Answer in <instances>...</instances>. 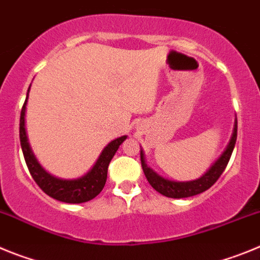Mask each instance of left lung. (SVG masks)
<instances>
[{"mask_svg": "<svg viewBox=\"0 0 260 260\" xmlns=\"http://www.w3.org/2000/svg\"><path fill=\"white\" fill-rule=\"evenodd\" d=\"M237 141V118L234 121L233 133H232V138L229 141L228 146L224 150V152L220 155V157L211 165L208 169L201 178L194 181H187V182H176V181H169L162 178L161 176H158L156 172H153L148 165L146 164L144 160V153L141 150V161L143 172L146 174L147 181L150 182L153 189L160 194L165 195L168 198H189V197H194L201 192L206 191L219 180V177L221 176L222 172L225 171V168L228 165L229 158H231L232 152H233L234 144Z\"/></svg>", "mask_w": 260, "mask_h": 260, "instance_id": "left-lung-1", "label": "left lung"}]
</instances>
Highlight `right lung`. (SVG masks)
<instances>
[{
  "instance_id": "1",
  "label": "right lung",
  "mask_w": 260,
  "mask_h": 260,
  "mask_svg": "<svg viewBox=\"0 0 260 260\" xmlns=\"http://www.w3.org/2000/svg\"><path fill=\"white\" fill-rule=\"evenodd\" d=\"M28 92H27L26 102L23 104L22 112H20L19 138L24 160H26V164L28 167V171L31 173L32 178L35 180L39 187L45 194L59 202H65V203H84V202L91 201L104 189L110 160L113 158L114 153L118 150V147L123 143V141L127 137L123 135V137H119L110 142L103 150V152L100 153L99 158L93 164L92 169L88 173L80 177V178H77V180H61V178H57V177L52 176V174L44 171V168L39 164L35 155L32 152L31 147H29L28 138H27L26 133V118H24L26 117V105L27 99H28Z\"/></svg>"
}]
</instances>
